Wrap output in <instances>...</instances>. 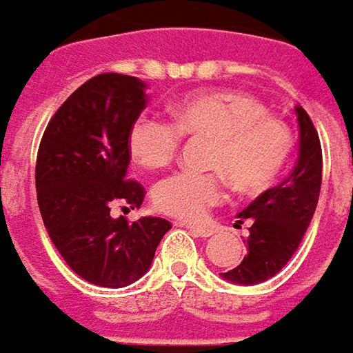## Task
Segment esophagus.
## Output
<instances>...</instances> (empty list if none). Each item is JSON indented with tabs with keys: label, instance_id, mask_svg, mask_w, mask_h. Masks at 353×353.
Returning a JSON list of instances; mask_svg holds the SVG:
<instances>
[{
	"label": "esophagus",
	"instance_id": "esophagus-1",
	"mask_svg": "<svg viewBox=\"0 0 353 353\" xmlns=\"http://www.w3.org/2000/svg\"><path fill=\"white\" fill-rule=\"evenodd\" d=\"M187 229L196 236H202V239H208V236L214 235V229L212 228H202V225H187Z\"/></svg>",
	"mask_w": 353,
	"mask_h": 353
}]
</instances>
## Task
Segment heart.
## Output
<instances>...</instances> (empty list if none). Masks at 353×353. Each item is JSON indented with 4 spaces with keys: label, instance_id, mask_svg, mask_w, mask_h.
<instances>
[{
    "label": "heart",
    "instance_id": "heart-1",
    "mask_svg": "<svg viewBox=\"0 0 353 353\" xmlns=\"http://www.w3.org/2000/svg\"><path fill=\"white\" fill-rule=\"evenodd\" d=\"M172 118L174 124L152 117L137 118L130 130L128 149L139 166L162 170L176 160L183 135L212 141L206 168L216 172H181L154 189L157 208L185 221H201L221 202L225 194L221 173L236 191H263L283 174L292 152L290 128L270 117L260 101L243 93L187 95L174 105Z\"/></svg>",
    "mask_w": 353,
    "mask_h": 353
}]
</instances>
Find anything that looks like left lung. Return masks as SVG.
I'll return each mask as SVG.
<instances>
[{"label":"left lung","instance_id":"left-lung-1","mask_svg":"<svg viewBox=\"0 0 353 353\" xmlns=\"http://www.w3.org/2000/svg\"><path fill=\"white\" fill-rule=\"evenodd\" d=\"M296 114L300 157L292 174L239 214V223H250L248 254L236 268L221 273L236 285H258L277 275L298 250L314 218L321 191V143L312 118L300 105Z\"/></svg>","mask_w":353,"mask_h":353}]
</instances>
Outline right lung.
<instances>
[{
	"mask_svg": "<svg viewBox=\"0 0 353 353\" xmlns=\"http://www.w3.org/2000/svg\"><path fill=\"white\" fill-rule=\"evenodd\" d=\"M147 105L145 83L105 72L57 108L39 141L36 191L43 225L68 268L91 285L120 288L151 268L168 219L112 218L139 208L141 183L128 177V137Z\"/></svg>",
	"mask_w": 353,
	"mask_h": 353,
	"instance_id": "obj_1",
	"label": "right lung"
}]
</instances>
